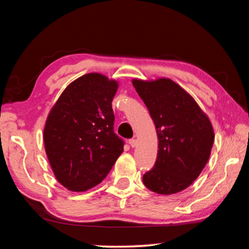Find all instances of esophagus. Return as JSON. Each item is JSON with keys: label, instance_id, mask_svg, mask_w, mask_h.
Masks as SVG:
<instances>
[{"label": "esophagus", "instance_id": "34e87169", "mask_svg": "<svg viewBox=\"0 0 249 249\" xmlns=\"http://www.w3.org/2000/svg\"><path fill=\"white\" fill-rule=\"evenodd\" d=\"M129 145L132 146L133 148H134V147L137 146V141H136V140H130V141H129Z\"/></svg>", "mask_w": 249, "mask_h": 249}]
</instances>
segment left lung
I'll return each mask as SVG.
<instances>
[{"instance_id": "obj_1", "label": "left lung", "mask_w": 249, "mask_h": 249, "mask_svg": "<svg viewBox=\"0 0 249 249\" xmlns=\"http://www.w3.org/2000/svg\"><path fill=\"white\" fill-rule=\"evenodd\" d=\"M158 136V154L142 182L158 195H174L191 185L203 170L214 142L209 116L196 100L168 78L133 79Z\"/></svg>"}]
</instances>
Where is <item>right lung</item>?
Returning a JSON list of instances; mask_svg holds the SVG:
<instances>
[{"label": "right lung", "mask_w": 249, "mask_h": 249, "mask_svg": "<svg viewBox=\"0 0 249 249\" xmlns=\"http://www.w3.org/2000/svg\"><path fill=\"white\" fill-rule=\"evenodd\" d=\"M116 80L92 72L75 79L50 109L44 144L59 183L72 192L95 187L124 150L113 130Z\"/></svg>", "instance_id": "add662e5"}]
</instances>
